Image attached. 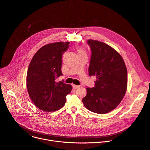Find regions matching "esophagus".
<instances>
[{
    "label": "esophagus",
    "mask_w": 150,
    "mask_h": 150,
    "mask_svg": "<svg viewBox=\"0 0 150 150\" xmlns=\"http://www.w3.org/2000/svg\"><path fill=\"white\" fill-rule=\"evenodd\" d=\"M72 87H73V88H74V89L76 90V89H77V88H78L79 87V86H77V85L73 84V85H72Z\"/></svg>",
    "instance_id": "obj_1"
}]
</instances>
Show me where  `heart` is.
I'll list each match as a JSON object with an SVG mask.
<instances>
[{"label": "heart", "instance_id": "1", "mask_svg": "<svg viewBox=\"0 0 150 150\" xmlns=\"http://www.w3.org/2000/svg\"><path fill=\"white\" fill-rule=\"evenodd\" d=\"M76 51H77L78 56H83V55L87 56L86 50L83 47H77Z\"/></svg>", "mask_w": 150, "mask_h": 150}]
</instances>
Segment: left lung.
Here are the masks:
<instances>
[{"mask_svg": "<svg viewBox=\"0 0 150 150\" xmlns=\"http://www.w3.org/2000/svg\"><path fill=\"white\" fill-rule=\"evenodd\" d=\"M87 43L92 51L88 73L96 80L95 87L86 88L82 101L90 111L107 113L120 104L127 92V67L122 56L110 46L91 39Z\"/></svg>", "mask_w": 150, "mask_h": 150, "instance_id": "1", "label": "left lung"}]
</instances>
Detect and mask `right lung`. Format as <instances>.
<instances>
[{
	"mask_svg": "<svg viewBox=\"0 0 150 150\" xmlns=\"http://www.w3.org/2000/svg\"><path fill=\"white\" fill-rule=\"evenodd\" d=\"M69 42L49 43L39 49L33 57L26 75V87L34 105L44 112H55L62 108L66 96L72 87L55 79L62 73V54Z\"/></svg>",
	"mask_w": 150,
	"mask_h": 150,
	"instance_id": "add662e5",
	"label": "right lung"
}]
</instances>
